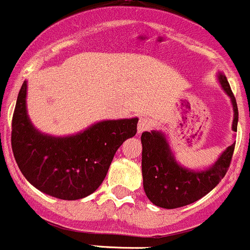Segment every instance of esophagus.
I'll use <instances>...</instances> for the list:
<instances>
[{
    "label": "esophagus",
    "instance_id": "obj_1",
    "mask_svg": "<svg viewBox=\"0 0 250 250\" xmlns=\"http://www.w3.org/2000/svg\"><path fill=\"white\" fill-rule=\"evenodd\" d=\"M148 127H150V120L147 118H140L139 124H137V132L141 134V132L146 131Z\"/></svg>",
    "mask_w": 250,
    "mask_h": 250
}]
</instances>
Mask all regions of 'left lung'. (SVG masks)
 I'll use <instances>...</instances> for the list:
<instances>
[{
    "label": "left lung",
    "instance_id": "8db88e82",
    "mask_svg": "<svg viewBox=\"0 0 250 250\" xmlns=\"http://www.w3.org/2000/svg\"><path fill=\"white\" fill-rule=\"evenodd\" d=\"M224 93L233 106L232 130L237 131L238 106L224 73L217 74ZM143 144L144 189L148 200L157 207H183L209 193L221 182L230 165L235 143L228 146L218 159L203 170H193L178 164L167 136L161 130H151L141 135Z\"/></svg>",
    "mask_w": 250,
    "mask_h": 250
}]
</instances>
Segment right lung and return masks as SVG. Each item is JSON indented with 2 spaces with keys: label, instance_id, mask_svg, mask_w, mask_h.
<instances>
[{
  "label": "right lung",
  "instance_id": "obj_1",
  "mask_svg": "<svg viewBox=\"0 0 250 250\" xmlns=\"http://www.w3.org/2000/svg\"><path fill=\"white\" fill-rule=\"evenodd\" d=\"M26 99L24 80L13 113L11 144L26 180L59 200H80L97 191L118 148L136 134L139 119L102 120L77 134L54 136L36 129Z\"/></svg>",
  "mask_w": 250,
  "mask_h": 250
}]
</instances>
